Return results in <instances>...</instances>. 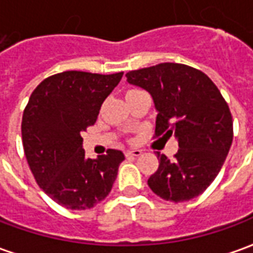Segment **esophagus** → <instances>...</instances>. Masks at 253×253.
I'll return each mask as SVG.
<instances>
[{
  "label": "esophagus",
  "mask_w": 253,
  "mask_h": 253,
  "mask_svg": "<svg viewBox=\"0 0 253 253\" xmlns=\"http://www.w3.org/2000/svg\"><path fill=\"white\" fill-rule=\"evenodd\" d=\"M141 154H142V150H139V149H132V150H127L126 152V156H131V157H138Z\"/></svg>",
  "instance_id": "1"
}]
</instances>
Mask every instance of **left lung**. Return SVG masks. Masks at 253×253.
<instances>
[{
    "label": "left lung",
    "instance_id": "obj_1",
    "mask_svg": "<svg viewBox=\"0 0 253 253\" xmlns=\"http://www.w3.org/2000/svg\"><path fill=\"white\" fill-rule=\"evenodd\" d=\"M126 77L153 97L156 137L175 135L179 143L173 160L157 153L150 190L175 203L201 195L217 177L233 139L232 114L221 92L205 73L181 63H160Z\"/></svg>",
    "mask_w": 253,
    "mask_h": 253
}]
</instances>
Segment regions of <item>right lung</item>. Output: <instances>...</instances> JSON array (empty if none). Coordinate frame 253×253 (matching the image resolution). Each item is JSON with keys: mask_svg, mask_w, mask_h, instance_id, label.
<instances>
[{"mask_svg": "<svg viewBox=\"0 0 253 253\" xmlns=\"http://www.w3.org/2000/svg\"><path fill=\"white\" fill-rule=\"evenodd\" d=\"M122 76L58 73L36 86L25 107L21 135L31 172L38 186L66 209H90L114 186L125 154L110 149L97 159H86L81 132L94 125Z\"/></svg>", "mask_w": 253, "mask_h": 253, "instance_id": "obj_1", "label": "right lung"}]
</instances>
